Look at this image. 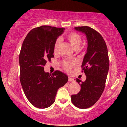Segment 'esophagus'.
<instances>
[{
  "mask_svg": "<svg viewBox=\"0 0 127 127\" xmlns=\"http://www.w3.org/2000/svg\"><path fill=\"white\" fill-rule=\"evenodd\" d=\"M69 81H70V82H73L74 81V79L72 77H69Z\"/></svg>",
  "mask_w": 127,
  "mask_h": 127,
  "instance_id": "1",
  "label": "esophagus"
}]
</instances>
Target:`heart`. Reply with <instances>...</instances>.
Here are the masks:
<instances>
[{"label": "heart", "mask_w": 127, "mask_h": 127, "mask_svg": "<svg viewBox=\"0 0 127 127\" xmlns=\"http://www.w3.org/2000/svg\"><path fill=\"white\" fill-rule=\"evenodd\" d=\"M66 37L67 40L69 41L70 44L73 47L74 50L79 49L81 43V36L77 33L74 32H70L67 33L66 36ZM61 45V40L60 39L56 40L54 45V52L55 53H57L60 49ZM64 67L66 70H69L71 67L73 66L74 63L73 62L65 61L64 62Z\"/></svg>", "instance_id": "heart-1"}]
</instances>
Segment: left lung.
I'll return each instance as SVG.
<instances>
[{"mask_svg":"<svg viewBox=\"0 0 127 127\" xmlns=\"http://www.w3.org/2000/svg\"><path fill=\"white\" fill-rule=\"evenodd\" d=\"M74 29L84 33L87 40L86 54L81 65L86 80L82 81L76 79L81 90L71 96V100L75 106L87 109L94 105L103 93L109 72L108 51L102 36L94 29L84 26Z\"/></svg>","mask_w":127,"mask_h":127,"instance_id":"left-lung-1","label":"left lung"}]
</instances>
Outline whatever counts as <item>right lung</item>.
<instances>
[{"instance_id": "1", "label": "right lung", "mask_w": 127, "mask_h": 127, "mask_svg": "<svg viewBox=\"0 0 127 127\" xmlns=\"http://www.w3.org/2000/svg\"><path fill=\"white\" fill-rule=\"evenodd\" d=\"M65 28L50 26L33 29L22 43L19 63L20 81L25 95L31 103L39 109L53 105L57 91L68 81V77L59 70L46 72L47 61L54 57V45Z\"/></svg>"}]
</instances>
